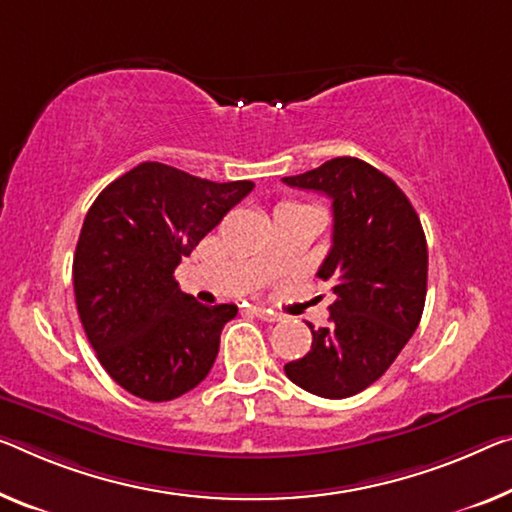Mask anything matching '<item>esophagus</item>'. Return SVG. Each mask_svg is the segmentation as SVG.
Returning <instances> with one entry per match:
<instances>
[{
    "label": "esophagus",
    "mask_w": 512,
    "mask_h": 512,
    "mask_svg": "<svg viewBox=\"0 0 512 512\" xmlns=\"http://www.w3.org/2000/svg\"><path fill=\"white\" fill-rule=\"evenodd\" d=\"M254 316L263 322H279L281 320L279 313H274L270 309H254Z\"/></svg>",
    "instance_id": "34e87169"
}]
</instances>
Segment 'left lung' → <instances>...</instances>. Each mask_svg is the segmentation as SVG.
<instances>
[{
    "mask_svg": "<svg viewBox=\"0 0 512 512\" xmlns=\"http://www.w3.org/2000/svg\"><path fill=\"white\" fill-rule=\"evenodd\" d=\"M332 199V249L318 277L332 281L329 325L313 329L311 350L283 366L288 380L320 398L371 387L419 327L428 283L421 219L389 176L357 157L281 178Z\"/></svg>",
    "mask_w": 512,
    "mask_h": 512,
    "instance_id": "obj_1",
    "label": "left lung"
}]
</instances>
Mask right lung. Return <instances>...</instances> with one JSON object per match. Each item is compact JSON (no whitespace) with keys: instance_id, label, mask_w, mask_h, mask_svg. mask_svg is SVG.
Returning a JSON list of instances; mask_svg holds the SVG:
<instances>
[{"instance_id":"right-lung-1","label":"right lung","mask_w":512,"mask_h":512,"mask_svg":"<svg viewBox=\"0 0 512 512\" xmlns=\"http://www.w3.org/2000/svg\"><path fill=\"white\" fill-rule=\"evenodd\" d=\"M254 190L141 162L93 201L73 258L77 313L98 361L132 396L162 403L210 373L235 304L206 306L174 279L180 258Z\"/></svg>"}]
</instances>
